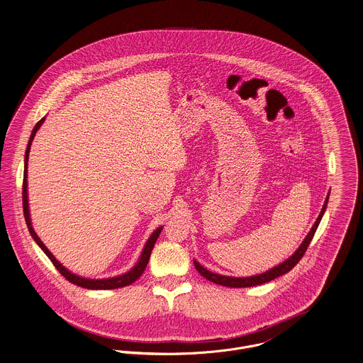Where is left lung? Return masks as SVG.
<instances>
[{
	"label": "left lung",
	"mask_w": 363,
	"mask_h": 363,
	"mask_svg": "<svg viewBox=\"0 0 363 363\" xmlns=\"http://www.w3.org/2000/svg\"><path fill=\"white\" fill-rule=\"evenodd\" d=\"M329 196L330 194H328L326 201H325V205H323V208H322V211H320L315 225L312 226V229L308 233V235L305 237L302 244L298 247L297 251L289 259H286L284 262H281V264H279L277 266L266 270L264 273H261V274H255V276H250V277H231V276H223V274H219V273H213V272L205 269L203 266H201V264L197 262V261H194V266H196L198 273L202 277H205L206 280H209V281H212L215 284H220V286L231 287V289H242V287L259 286V284H264V283H267L270 280H274L279 276L286 274L287 272H290L299 262V259L303 257L306 248L309 247V244H311V241H312V238L315 235V231L318 229V226H319V223H320V220H322V218L325 215V211H326V206H328V202H329Z\"/></svg>",
	"instance_id": "1"
}]
</instances>
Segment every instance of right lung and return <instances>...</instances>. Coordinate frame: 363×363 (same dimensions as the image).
<instances>
[{"instance_id": "obj_1", "label": "right lung", "mask_w": 363, "mask_h": 363, "mask_svg": "<svg viewBox=\"0 0 363 363\" xmlns=\"http://www.w3.org/2000/svg\"><path fill=\"white\" fill-rule=\"evenodd\" d=\"M45 118H43L40 122H37V125L34 126L33 132L32 135L29 138V143H28V148H26V152H25V172H23V213H25V220H26V225H28V229L30 231L32 237H33L34 241L37 242V245L44 251V254L50 258V261L54 264V266L60 270V273L65 277L66 280H69L72 284H76L79 287H83V289H87V290H113V289H121V287H126L129 284L134 283L144 272V269L147 267L148 264V259H150V255L152 252V248L160 237V233L162 231V228H158L155 229L154 233L150 235V238L147 240L144 248H143V252H141V257L138 259V262L133 266L132 269L121 276H115V277H108V279H86V277H82V276H77L74 273H72L70 270H67L64 264H61L60 261L55 259V257L51 254V251L44 245V242L40 240V237L35 234L33 226H32V219H30V209H29V198H28V162H29V152H30V145H32V141H33L34 135L37 130L40 129V126L44 123Z\"/></svg>"}]
</instances>
